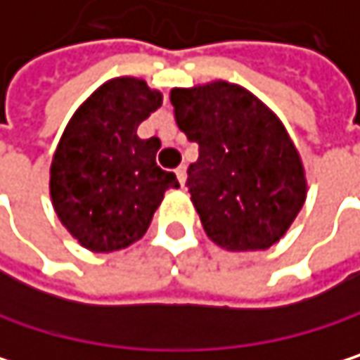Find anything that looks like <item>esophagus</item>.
<instances>
[{"label": "esophagus", "mask_w": 360, "mask_h": 360, "mask_svg": "<svg viewBox=\"0 0 360 360\" xmlns=\"http://www.w3.org/2000/svg\"><path fill=\"white\" fill-rule=\"evenodd\" d=\"M176 179H179V184H181V186H186V179H188V168L186 166H179L176 170Z\"/></svg>", "instance_id": "1"}]
</instances>
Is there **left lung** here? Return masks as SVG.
<instances>
[{"label": "left lung", "mask_w": 360, "mask_h": 360, "mask_svg": "<svg viewBox=\"0 0 360 360\" xmlns=\"http://www.w3.org/2000/svg\"><path fill=\"white\" fill-rule=\"evenodd\" d=\"M170 103L176 126L200 147L188 188L207 236L232 253L276 245L308 196L300 149L281 117L224 79L172 88Z\"/></svg>", "instance_id": "left-lung-1"}]
</instances>
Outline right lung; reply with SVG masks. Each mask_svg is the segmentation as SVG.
I'll return each mask as SVG.
<instances>
[{
	"instance_id": "right-lung-1",
	"label": "right lung",
	"mask_w": 360,
	"mask_h": 360,
	"mask_svg": "<svg viewBox=\"0 0 360 360\" xmlns=\"http://www.w3.org/2000/svg\"><path fill=\"white\" fill-rule=\"evenodd\" d=\"M162 105L141 77L101 84L71 115L50 164V200L65 230L88 251H120L143 238L174 172L155 164L160 139L136 128Z\"/></svg>"
}]
</instances>
